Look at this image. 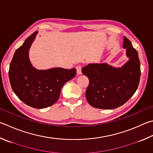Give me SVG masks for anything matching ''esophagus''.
I'll return each instance as SVG.
<instances>
[{"instance_id":"esophagus-1","label":"esophagus","mask_w":153,"mask_h":153,"mask_svg":"<svg viewBox=\"0 0 153 153\" xmlns=\"http://www.w3.org/2000/svg\"><path fill=\"white\" fill-rule=\"evenodd\" d=\"M76 69H77V74L78 75L82 74V66L77 65L76 66Z\"/></svg>"}]
</instances>
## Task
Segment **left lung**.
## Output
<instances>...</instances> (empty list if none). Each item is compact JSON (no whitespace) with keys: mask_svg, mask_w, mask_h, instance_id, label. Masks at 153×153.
Returning a JSON list of instances; mask_svg holds the SVG:
<instances>
[{"mask_svg":"<svg viewBox=\"0 0 153 153\" xmlns=\"http://www.w3.org/2000/svg\"><path fill=\"white\" fill-rule=\"evenodd\" d=\"M128 61L120 68L104 63H90L82 69L89 79L86 100L91 106L114 109L128 100L137 91L140 77L138 52L128 39L124 37Z\"/></svg>","mask_w":153,"mask_h":153,"instance_id":"1","label":"left lung"}]
</instances>
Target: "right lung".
<instances>
[{
  "label": "right lung",
  "mask_w": 153,
  "mask_h": 153,
  "mask_svg": "<svg viewBox=\"0 0 153 153\" xmlns=\"http://www.w3.org/2000/svg\"><path fill=\"white\" fill-rule=\"evenodd\" d=\"M37 33L38 31L33 33L16 50L9 76L14 93L22 102L30 107L45 108L58 100L63 85L76 76V69H37L33 67L29 52Z\"/></svg>",
  "instance_id": "obj_1"
}]
</instances>
